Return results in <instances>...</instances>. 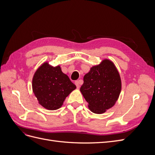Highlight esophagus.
Segmentation results:
<instances>
[{
	"instance_id": "obj_1",
	"label": "esophagus",
	"mask_w": 155,
	"mask_h": 155,
	"mask_svg": "<svg viewBox=\"0 0 155 155\" xmlns=\"http://www.w3.org/2000/svg\"><path fill=\"white\" fill-rule=\"evenodd\" d=\"M81 82H82V80H81V79H79V80H78V81H75V84H76V85L78 88H79V87H80V83Z\"/></svg>"
}]
</instances>
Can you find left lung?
Segmentation results:
<instances>
[{"mask_svg": "<svg viewBox=\"0 0 155 155\" xmlns=\"http://www.w3.org/2000/svg\"><path fill=\"white\" fill-rule=\"evenodd\" d=\"M80 91L88 102L90 110L103 114L113 107L121 90V80L118 69L111 60L104 59L91 68L83 77Z\"/></svg>", "mask_w": 155, "mask_h": 155, "instance_id": "left-lung-1", "label": "left lung"}]
</instances>
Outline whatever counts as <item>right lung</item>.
I'll return each mask as SVG.
<instances>
[{
  "mask_svg": "<svg viewBox=\"0 0 155 155\" xmlns=\"http://www.w3.org/2000/svg\"><path fill=\"white\" fill-rule=\"evenodd\" d=\"M76 86L61 68L46 61L37 69L32 79V90L39 104L46 109L54 110L61 107L64 100Z\"/></svg>",
  "mask_w": 155,
  "mask_h": 155,
  "instance_id": "obj_1",
  "label": "right lung"
}]
</instances>
